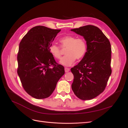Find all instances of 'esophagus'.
I'll list each match as a JSON object with an SVG mask.
<instances>
[{
    "label": "esophagus",
    "mask_w": 128,
    "mask_h": 128,
    "mask_svg": "<svg viewBox=\"0 0 128 128\" xmlns=\"http://www.w3.org/2000/svg\"><path fill=\"white\" fill-rule=\"evenodd\" d=\"M64 71H65L66 72H68L70 71V69L68 68H64Z\"/></svg>",
    "instance_id": "34e87169"
}]
</instances>
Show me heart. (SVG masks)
Returning <instances> with one entry per match:
<instances>
[{
  "label": "heart",
  "instance_id": "obj_1",
  "mask_svg": "<svg viewBox=\"0 0 128 128\" xmlns=\"http://www.w3.org/2000/svg\"><path fill=\"white\" fill-rule=\"evenodd\" d=\"M60 47L66 48L64 54L66 56L61 59L60 63L66 67L72 65L76 59L80 60L82 58L86 52L87 46L84 39L77 38L74 36H65L59 39ZM49 52L56 59L61 58V49L58 46L52 44L49 47Z\"/></svg>",
  "mask_w": 128,
  "mask_h": 128
}]
</instances>
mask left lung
I'll return each mask as SVG.
<instances>
[{
  "label": "left lung",
  "mask_w": 128,
  "mask_h": 128,
  "mask_svg": "<svg viewBox=\"0 0 128 128\" xmlns=\"http://www.w3.org/2000/svg\"><path fill=\"white\" fill-rule=\"evenodd\" d=\"M83 36L87 49L80 62L71 69V88L80 99L94 98L104 90L111 74V48L109 39L97 27L86 25L71 30Z\"/></svg>",
  "instance_id": "1"
}]
</instances>
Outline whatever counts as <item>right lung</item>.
Returning a JSON list of instances; mask_svg holds the SVG:
<instances>
[{
  "label": "right lung",
  "instance_id": "1",
  "mask_svg": "<svg viewBox=\"0 0 128 128\" xmlns=\"http://www.w3.org/2000/svg\"><path fill=\"white\" fill-rule=\"evenodd\" d=\"M60 31L38 26L19 44L17 73L24 90L36 99L49 97L64 74V67L56 62L49 49Z\"/></svg>",
  "mask_w": 128,
  "mask_h": 128
}]
</instances>
